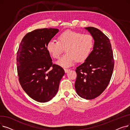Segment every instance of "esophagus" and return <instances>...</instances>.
<instances>
[{
	"label": "esophagus",
	"mask_w": 130,
	"mask_h": 130,
	"mask_svg": "<svg viewBox=\"0 0 130 130\" xmlns=\"http://www.w3.org/2000/svg\"><path fill=\"white\" fill-rule=\"evenodd\" d=\"M64 71H65V73H68L70 71V70H69V69H64Z\"/></svg>",
	"instance_id": "1"
}]
</instances>
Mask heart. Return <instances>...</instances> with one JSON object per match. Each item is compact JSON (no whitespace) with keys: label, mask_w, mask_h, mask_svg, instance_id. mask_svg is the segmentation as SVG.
Wrapping results in <instances>:
<instances>
[{"label":"heart","mask_w":130,"mask_h":130,"mask_svg":"<svg viewBox=\"0 0 130 130\" xmlns=\"http://www.w3.org/2000/svg\"><path fill=\"white\" fill-rule=\"evenodd\" d=\"M94 46V39L88 34H82L72 30L61 33L58 41L51 40L47 43L46 50L54 58H58L66 47L65 55L56 64L64 68L73 66L76 60H85L90 55Z\"/></svg>","instance_id":"heart-1"}]
</instances>
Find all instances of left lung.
Listing matches in <instances>:
<instances>
[{
  "label": "left lung",
  "instance_id": "8db88e82",
  "mask_svg": "<svg viewBox=\"0 0 130 130\" xmlns=\"http://www.w3.org/2000/svg\"><path fill=\"white\" fill-rule=\"evenodd\" d=\"M94 40L93 51L85 62L76 68L75 87L79 96L92 100L100 95L111 80L114 58L110 41L100 30L85 27Z\"/></svg>",
  "mask_w": 130,
  "mask_h": 130
}]
</instances>
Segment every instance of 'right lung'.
Instances as JSON below:
<instances>
[{
  "label": "right lung",
  "mask_w": 130,
  "mask_h": 130,
  "mask_svg": "<svg viewBox=\"0 0 130 130\" xmlns=\"http://www.w3.org/2000/svg\"><path fill=\"white\" fill-rule=\"evenodd\" d=\"M58 31L56 28H43L28 32L23 38L17 53L19 83L28 96L41 103L55 96L65 74L62 67L53 64L46 50L47 43Z\"/></svg>",
  "instance_id": "add662e5"
}]
</instances>
